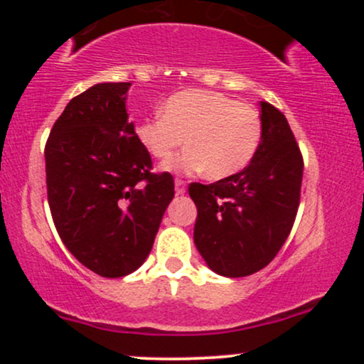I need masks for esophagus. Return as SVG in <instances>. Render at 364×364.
Instances as JSON below:
<instances>
[{
	"label": "esophagus",
	"mask_w": 364,
	"mask_h": 364,
	"mask_svg": "<svg viewBox=\"0 0 364 364\" xmlns=\"http://www.w3.org/2000/svg\"><path fill=\"white\" fill-rule=\"evenodd\" d=\"M174 186H176V195H183L186 191V181H183V179H176Z\"/></svg>",
	"instance_id": "esophagus-1"
}]
</instances>
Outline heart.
I'll use <instances>...</instances> for the list:
<instances>
[{
    "label": "heart",
    "mask_w": 364,
    "mask_h": 364,
    "mask_svg": "<svg viewBox=\"0 0 364 364\" xmlns=\"http://www.w3.org/2000/svg\"><path fill=\"white\" fill-rule=\"evenodd\" d=\"M161 114L141 121L136 139L159 162H169L186 139L188 149L168 166L178 173L229 178L252 162L262 140L258 111L219 92H178Z\"/></svg>",
    "instance_id": "b5f03b06"
}]
</instances>
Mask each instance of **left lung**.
<instances>
[{
    "label": "left lung",
    "mask_w": 364,
    "mask_h": 364,
    "mask_svg": "<svg viewBox=\"0 0 364 364\" xmlns=\"http://www.w3.org/2000/svg\"><path fill=\"white\" fill-rule=\"evenodd\" d=\"M262 140L248 166L210 185L191 183L193 240L214 272L252 275L274 260L299 207L303 156L286 116L260 102Z\"/></svg>",
    "instance_id": "8db88e82"
}]
</instances>
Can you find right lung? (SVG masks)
<instances>
[{
	"mask_svg": "<svg viewBox=\"0 0 364 364\" xmlns=\"http://www.w3.org/2000/svg\"><path fill=\"white\" fill-rule=\"evenodd\" d=\"M129 82L97 83L73 97L46 141V185L53 223L82 265L101 277L135 272L152 250L174 196L169 173L128 121Z\"/></svg>",
	"mask_w": 364,
	"mask_h": 364,
	"instance_id": "1",
	"label": "right lung"
}]
</instances>
